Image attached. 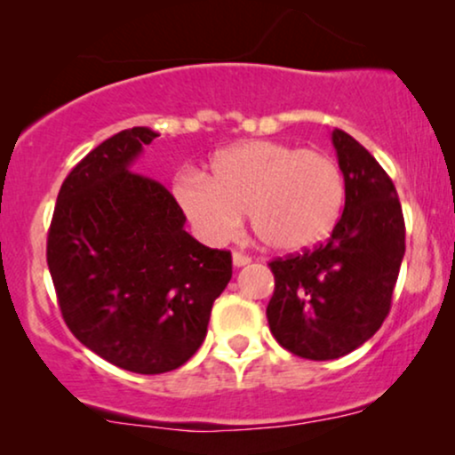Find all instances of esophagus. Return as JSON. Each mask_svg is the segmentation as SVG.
Returning <instances> with one entry per match:
<instances>
[{
	"instance_id": "1",
	"label": "esophagus",
	"mask_w": 455,
	"mask_h": 455,
	"mask_svg": "<svg viewBox=\"0 0 455 455\" xmlns=\"http://www.w3.org/2000/svg\"><path fill=\"white\" fill-rule=\"evenodd\" d=\"M250 260H252V259H250L248 254L239 252V250H235V252H233V265H235V267H243V265H248Z\"/></svg>"
}]
</instances>
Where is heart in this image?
<instances>
[{"label":"heart","instance_id":"b5f03b06","mask_svg":"<svg viewBox=\"0 0 455 455\" xmlns=\"http://www.w3.org/2000/svg\"><path fill=\"white\" fill-rule=\"evenodd\" d=\"M175 198L205 242H227L250 213L260 243L278 252H301L336 227L344 177L323 151L245 140L213 158L210 177H180Z\"/></svg>","mask_w":455,"mask_h":455}]
</instances>
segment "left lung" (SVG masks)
<instances>
[{"mask_svg": "<svg viewBox=\"0 0 455 455\" xmlns=\"http://www.w3.org/2000/svg\"><path fill=\"white\" fill-rule=\"evenodd\" d=\"M331 143L347 196L340 220L325 243L269 263L271 333L286 351L315 362L348 355L379 331L404 257L394 181L344 130H333Z\"/></svg>", "mask_w": 455, "mask_h": 455, "instance_id": "8db88e82", "label": "left lung"}]
</instances>
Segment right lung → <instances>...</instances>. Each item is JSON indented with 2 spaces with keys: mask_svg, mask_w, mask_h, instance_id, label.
Segmentation results:
<instances>
[{
  "mask_svg": "<svg viewBox=\"0 0 455 455\" xmlns=\"http://www.w3.org/2000/svg\"><path fill=\"white\" fill-rule=\"evenodd\" d=\"M156 137L145 126L122 130L78 162L46 239L68 329L137 374L171 372L198 351L233 275L231 252L198 243L173 195L132 171Z\"/></svg>",
  "mask_w": 455,
  "mask_h": 455,
  "instance_id": "1",
  "label": "right lung"
}]
</instances>
